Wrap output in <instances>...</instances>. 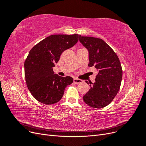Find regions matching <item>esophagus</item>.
<instances>
[{"mask_svg":"<svg viewBox=\"0 0 146 146\" xmlns=\"http://www.w3.org/2000/svg\"><path fill=\"white\" fill-rule=\"evenodd\" d=\"M83 81L82 80H80V79H78V78H74V83L75 84H78L80 83H82Z\"/></svg>","mask_w":146,"mask_h":146,"instance_id":"esophagus-1","label":"esophagus"}]
</instances>
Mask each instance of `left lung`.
I'll return each instance as SVG.
<instances>
[{"label": "left lung", "mask_w": 146, "mask_h": 146, "mask_svg": "<svg viewBox=\"0 0 146 146\" xmlns=\"http://www.w3.org/2000/svg\"><path fill=\"white\" fill-rule=\"evenodd\" d=\"M79 41L89 52L88 66H94L98 70L94 83L85 81L91 88L83 96V100L92 108H104L111 102L120 89L122 78L120 61L102 39L80 35Z\"/></svg>", "instance_id": "left-lung-1"}]
</instances>
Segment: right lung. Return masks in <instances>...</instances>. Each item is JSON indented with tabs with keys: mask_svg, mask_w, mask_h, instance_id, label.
<instances>
[{
	"mask_svg": "<svg viewBox=\"0 0 146 146\" xmlns=\"http://www.w3.org/2000/svg\"><path fill=\"white\" fill-rule=\"evenodd\" d=\"M78 36V34L50 35L30 50L24 63L25 81L31 94L39 102H58L66 87L73 82L71 77L54 74L53 68L61 54L77 42Z\"/></svg>",
	"mask_w": 146,
	"mask_h": 146,
	"instance_id": "1",
	"label": "right lung"
}]
</instances>
